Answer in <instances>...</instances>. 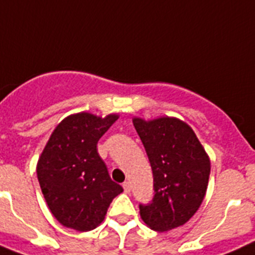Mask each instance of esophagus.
<instances>
[{
    "instance_id": "1",
    "label": "esophagus",
    "mask_w": 255,
    "mask_h": 255,
    "mask_svg": "<svg viewBox=\"0 0 255 255\" xmlns=\"http://www.w3.org/2000/svg\"><path fill=\"white\" fill-rule=\"evenodd\" d=\"M123 189H125L126 194H129L130 192V183L128 182V181H126V182L123 183Z\"/></svg>"
}]
</instances>
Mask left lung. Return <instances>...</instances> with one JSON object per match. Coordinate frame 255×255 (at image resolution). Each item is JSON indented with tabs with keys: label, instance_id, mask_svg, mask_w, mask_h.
<instances>
[{
	"label": "left lung",
	"instance_id": "8db88e82",
	"mask_svg": "<svg viewBox=\"0 0 255 255\" xmlns=\"http://www.w3.org/2000/svg\"><path fill=\"white\" fill-rule=\"evenodd\" d=\"M149 156L154 200L140 205L146 226L158 232L185 225L207 194L210 159L192 128L176 117L132 119Z\"/></svg>",
	"mask_w": 255,
	"mask_h": 255
}]
</instances>
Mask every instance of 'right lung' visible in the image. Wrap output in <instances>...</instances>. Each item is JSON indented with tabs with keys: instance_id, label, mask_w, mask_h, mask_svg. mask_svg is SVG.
<instances>
[{
	"instance_id": "right-lung-1",
	"label": "right lung",
	"mask_w": 255,
	"mask_h": 255,
	"mask_svg": "<svg viewBox=\"0 0 255 255\" xmlns=\"http://www.w3.org/2000/svg\"><path fill=\"white\" fill-rule=\"evenodd\" d=\"M119 118L88 112L68 115L55 127L37 161V177L48 209L59 223L79 232L96 229L123 191L112 181L97 142Z\"/></svg>"
}]
</instances>
